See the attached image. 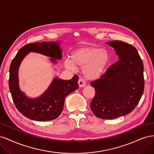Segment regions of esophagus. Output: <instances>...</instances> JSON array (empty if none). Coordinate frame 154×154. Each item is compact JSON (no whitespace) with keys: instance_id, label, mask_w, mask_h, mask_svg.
<instances>
[{"instance_id":"34e87169","label":"esophagus","mask_w":154,"mask_h":154,"mask_svg":"<svg viewBox=\"0 0 154 154\" xmlns=\"http://www.w3.org/2000/svg\"><path fill=\"white\" fill-rule=\"evenodd\" d=\"M78 85L80 87H83L86 85V82L84 80V79L82 78H80L78 80Z\"/></svg>"}]
</instances>
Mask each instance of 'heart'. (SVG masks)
Instances as JSON below:
<instances>
[{
	"instance_id": "obj_1",
	"label": "heart",
	"mask_w": 154,
	"mask_h": 154,
	"mask_svg": "<svg viewBox=\"0 0 154 154\" xmlns=\"http://www.w3.org/2000/svg\"><path fill=\"white\" fill-rule=\"evenodd\" d=\"M109 60V53L105 49L83 47L73 51L71 61L67 60L66 66L72 70L74 66L83 67L84 76L89 80H95L103 74Z\"/></svg>"
}]
</instances>
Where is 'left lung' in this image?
I'll return each instance as SVG.
<instances>
[{
    "instance_id": "left-lung-1",
    "label": "left lung",
    "mask_w": 154,
    "mask_h": 154,
    "mask_svg": "<svg viewBox=\"0 0 154 154\" xmlns=\"http://www.w3.org/2000/svg\"><path fill=\"white\" fill-rule=\"evenodd\" d=\"M106 44L114 48L119 60L90 83L96 92L91 109L97 118L114 119L131 112L140 101L144 88V67L132 45L119 40Z\"/></svg>"
}]
</instances>
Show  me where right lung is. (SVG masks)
I'll list each match as a JSON object with an SVG mask.
<instances>
[{
    "label": "right lung",
    "instance_id": "right-lung-1",
    "mask_svg": "<svg viewBox=\"0 0 154 154\" xmlns=\"http://www.w3.org/2000/svg\"><path fill=\"white\" fill-rule=\"evenodd\" d=\"M29 52L48 56L51 61L57 62L62 57L60 44L57 42H43L27 44L20 49L12 60L10 67L9 87L16 108L26 118L38 122L53 120L62 113L66 97L78 88V76L64 80L55 78L48 89L36 99L27 97L18 88V69L22 60Z\"/></svg>",
    "mask_w": 154,
    "mask_h": 154
}]
</instances>
